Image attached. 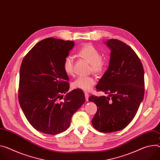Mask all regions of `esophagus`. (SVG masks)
Returning <instances> with one entry per match:
<instances>
[{"instance_id": "obj_1", "label": "esophagus", "mask_w": 160, "mask_h": 160, "mask_svg": "<svg viewBox=\"0 0 160 160\" xmlns=\"http://www.w3.org/2000/svg\"><path fill=\"white\" fill-rule=\"evenodd\" d=\"M85 100L88 101L89 100V94L88 92H85Z\"/></svg>"}]
</instances>
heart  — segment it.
<instances>
[{"instance_id":"heart-1","label":"heart","mask_w":160,"mask_h":160,"mask_svg":"<svg viewBox=\"0 0 160 160\" xmlns=\"http://www.w3.org/2000/svg\"><path fill=\"white\" fill-rule=\"evenodd\" d=\"M78 54L83 58L91 64V70L94 73L98 74L102 72L104 68V62L101 59V55L98 50L92 45H85L81 47ZM73 57L68 55L64 57L62 61V68L66 73L71 76L73 75ZM96 83V80L94 77H79L72 83L74 89L82 90L83 91H90Z\"/></svg>"}]
</instances>
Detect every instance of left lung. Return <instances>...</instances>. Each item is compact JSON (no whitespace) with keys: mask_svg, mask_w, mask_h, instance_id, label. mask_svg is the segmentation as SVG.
I'll use <instances>...</instances> for the list:
<instances>
[{"mask_svg":"<svg viewBox=\"0 0 160 160\" xmlns=\"http://www.w3.org/2000/svg\"><path fill=\"white\" fill-rule=\"evenodd\" d=\"M111 50L108 69L96 88L108 96H91L98 107L92 119L100 132L112 133L126 127L135 118L144 96V71L142 62L126 43L115 39L105 42Z\"/></svg>","mask_w":160,"mask_h":160,"instance_id":"obj_1","label":"left lung"}]
</instances>
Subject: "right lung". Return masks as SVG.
Here are the masks:
<instances>
[{
  "instance_id": "obj_1",
  "label": "right lung",
  "mask_w": 160,
  "mask_h": 160,
  "mask_svg": "<svg viewBox=\"0 0 160 160\" xmlns=\"http://www.w3.org/2000/svg\"><path fill=\"white\" fill-rule=\"evenodd\" d=\"M72 41L49 38L28 52L20 69L18 100L28 121L38 132L57 135L66 131L73 113L85 102L82 90L69 89L62 68L64 57L73 48Z\"/></svg>"
}]
</instances>
